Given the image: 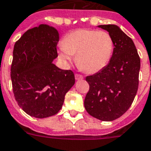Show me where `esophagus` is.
<instances>
[{"label": "esophagus", "instance_id": "esophagus-1", "mask_svg": "<svg viewBox=\"0 0 151 151\" xmlns=\"http://www.w3.org/2000/svg\"><path fill=\"white\" fill-rule=\"evenodd\" d=\"M75 79L76 80H81V79H83V76L81 75V74H78V73H76Z\"/></svg>", "mask_w": 151, "mask_h": 151}]
</instances>
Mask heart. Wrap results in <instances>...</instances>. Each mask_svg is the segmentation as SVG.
<instances>
[{
    "label": "heart",
    "instance_id": "obj_1",
    "mask_svg": "<svg viewBox=\"0 0 151 151\" xmlns=\"http://www.w3.org/2000/svg\"><path fill=\"white\" fill-rule=\"evenodd\" d=\"M114 41L106 31L78 29L65 36L59 57L67 62L76 55V64L88 73H95L108 65L112 58Z\"/></svg>",
    "mask_w": 151,
    "mask_h": 151
}]
</instances>
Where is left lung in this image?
Here are the masks:
<instances>
[{"label":"left lung","instance_id":"8db88e82","mask_svg":"<svg viewBox=\"0 0 151 151\" xmlns=\"http://www.w3.org/2000/svg\"><path fill=\"white\" fill-rule=\"evenodd\" d=\"M98 27L112 36L114 48L108 65L86 78L90 90L84 105L93 118L110 122L120 118L132 105L138 88L140 58L132 39L118 26Z\"/></svg>","mask_w":151,"mask_h":151}]
</instances>
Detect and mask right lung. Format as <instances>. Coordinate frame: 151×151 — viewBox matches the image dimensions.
I'll use <instances>...</instances> for the list:
<instances>
[{"mask_svg": "<svg viewBox=\"0 0 151 151\" xmlns=\"http://www.w3.org/2000/svg\"><path fill=\"white\" fill-rule=\"evenodd\" d=\"M58 31L47 24L28 30L17 41L11 65L14 98L29 115L48 118L58 114L65 95L75 83L72 70L59 69Z\"/></svg>", "mask_w": 151, "mask_h": 151, "instance_id": "obj_1", "label": "right lung"}]
</instances>
